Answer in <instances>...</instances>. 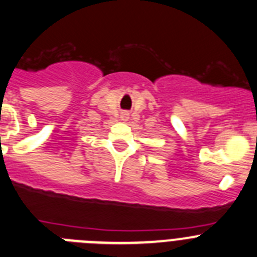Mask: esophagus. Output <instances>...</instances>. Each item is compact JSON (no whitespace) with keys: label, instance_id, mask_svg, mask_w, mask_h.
I'll return each mask as SVG.
<instances>
[{"label":"esophagus","instance_id":"34e87169","mask_svg":"<svg viewBox=\"0 0 257 257\" xmlns=\"http://www.w3.org/2000/svg\"><path fill=\"white\" fill-rule=\"evenodd\" d=\"M121 119H123V120L128 119V114H123V115H121Z\"/></svg>","mask_w":257,"mask_h":257}]
</instances>
